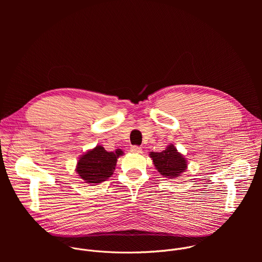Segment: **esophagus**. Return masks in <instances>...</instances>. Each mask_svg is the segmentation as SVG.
Instances as JSON below:
<instances>
[{
  "label": "esophagus",
  "instance_id": "esophagus-1",
  "mask_svg": "<svg viewBox=\"0 0 262 262\" xmlns=\"http://www.w3.org/2000/svg\"><path fill=\"white\" fill-rule=\"evenodd\" d=\"M130 151L133 154H141L142 152V148L140 146H137V145H134L130 147Z\"/></svg>",
  "mask_w": 262,
  "mask_h": 262
}]
</instances>
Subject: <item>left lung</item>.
I'll return each instance as SVG.
<instances>
[{
    "label": "left lung",
    "instance_id": "1",
    "mask_svg": "<svg viewBox=\"0 0 262 262\" xmlns=\"http://www.w3.org/2000/svg\"><path fill=\"white\" fill-rule=\"evenodd\" d=\"M150 158L158 171L167 178H176L186 169L185 159L173 145H169L162 152H150Z\"/></svg>",
    "mask_w": 262,
    "mask_h": 262
}]
</instances>
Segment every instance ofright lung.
<instances>
[{
    "mask_svg": "<svg viewBox=\"0 0 262 262\" xmlns=\"http://www.w3.org/2000/svg\"><path fill=\"white\" fill-rule=\"evenodd\" d=\"M122 155L121 149L107 152L102 146H96L79 160L77 172L87 183L102 182L113 174L117 159Z\"/></svg>",
    "mask_w": 262,
    "mask_h": 262,
    "instance_id": "obj_1",
    "label": "right lung"
}]
</instances>
